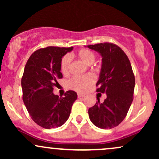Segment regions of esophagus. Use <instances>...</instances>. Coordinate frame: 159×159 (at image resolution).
<instances>
[{
  "mask_svg": "<svg viewBox=\"0 0 159 159\" xmlns=\"http://www.w3.org/2000/svg\"><path fill=\"white\" fill-rule=\"evenodd\" d=\"M84 96H85V94L81 93H78V98L84 97Z\"/></svg>",
  "mask_w": 159,
  "mask_h": 159,
  "instance_id": "34e87169",
  "label": "esophagus"
}]
</instances>
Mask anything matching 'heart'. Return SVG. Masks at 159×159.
Segmentation results:
<instances>
[{
    "label": "heart",
    "mask_w": 159,
    "mask_h": 159,
    "mask_svg": "<svg viewBox=\"0 0 159 159\" xmlns=\"http://www.w3.org/2000/svg\"><path fill=\"white\" fill-rule=\"evenodd\" d=\"M77 57L80 61L87 66L92 64L95 61L96 56L94 53L88 49H81L77 53ZM70 57L69 56L63 57L61 61V71L64 75H67L69 71ZM95 77L93 75L87 74L81 77H74L69 82V87L78 91H85L93 84Z\"/></svg>",
    "instance_id": "heart-1"
}]
</instances>
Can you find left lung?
<instances>
[{"label": "left lung", "instance_id": "left-lung-1", "mask_svg": "<svg viewBox=\"0 0 159 159\" xmlns=\"http://www.w3.org/2000/svg\"><path fill=\"white\" fill-rule=\"evenodd\" d=\"M87 47L102 57L96 91L106 93L102 103L97 98L98 102L89 108V118L100 129H112L124 120L132 103L135 79L132 65L123 51L112 43H99Z\"/></svg>", "mask_w": 159, "mask_h": 159}]
</instances>
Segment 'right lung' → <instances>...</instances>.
I'll use <instances>...</instances> for the list:
<instances>
[{
    "mask_svg": "<svg viewBox=\"0 0 159 159\" xmlns=\"http://www.w3.org/2000/svg\"><path fill=\"white\" fill-rule=\"evenodd\" d=\"M73 48L47 47L36 51L25 65L21 79L23 101L32 120L46 129L58 128L69 119L77 93L66 92L64 97L54 94L61 72L62 58Z\"/></svg>",
    "mask_w": 159,
    "mask_h": 159,
    "instance_id": "add662e5",
    "label": "right lung"
}]
</instances>
